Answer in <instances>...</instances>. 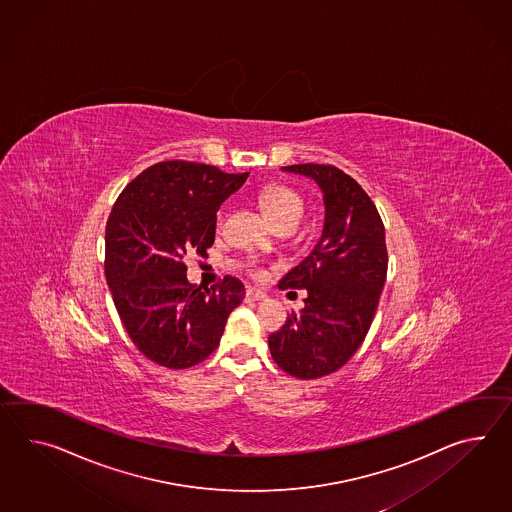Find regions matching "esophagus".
Here are the masks:
<instances>
[{
    "label": "esophagus",
    "mask_w": 512,
    "mask_h": 512,
    "mask_svg": "<svg viewBox=\"0 0 512 512\" xmlns=\"http://www.w3.org/2000/svg\"><path fill=\"white\" fill-rule=\"evenodd\" d=\"M246 298L250 301H261L266 298V294L261 292V290H257V288H248V290H246Z\"/></svg>",
    "instance_id": "obj_1"
}]
</instances>
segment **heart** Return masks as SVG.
<instances>
[{
    "label": "heart",
    "instance_id": "heart-1",
    "mask_svg": "<svg viewBox=\"0 0 512 512\" xmlns=\"http://www.w3.org/2000/svg\"><path fill=\"white\" fill-rule=\"evenodd\" d=\"M257 203L266 220L274 227L285 222H300L303 214V200L300 194L285 185L272 183L262 187L257 194ZM222 222H224V211H218L216 227H220Z\"/></svg>",
    "mask_w": 512,
    "mask_h": 512
}]
</instances>
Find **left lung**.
<instances>
[{
    "label": "left lung",
    "instance_id": "obj_1",
    "mask_svg": "<svg viewBox=\"0 0 512 512\" xmlns=\"http://www.w3.org/2000/svg\"><path fill=\"white\" fill-rule=\"evenodd\" d=\"M281 170L307 175L324 194L322 237L279 288H305L300 314L268 338L281 370L298 379L337 372L361 348L387 279L385 225L361 185L331 164H292Z\"/></svg>",
    "mask_w": 512,
    "mask_h": 512
}]
</instances>
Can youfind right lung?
I'll list each match as a JSON object with an SVG mask.
<instances>
[{
    "instance_id": "1",
    "label": "right lung",
    "mask_w": 512,
    "mask_h": 512,
    "mask_svg": "<svg viewBox=\"0 0 512 512\" xmlns=\"http://www.w3.org/2000/svg\"><path fill=\"white\" fill-rule=\"evenodd\" d=\"M246 174L164 161L122 190L105 229V275L125 331L144 357L172 370L205 361L244 285L225 275L211 288L188 283L185 257L207 255L216 211Z\"/></svg>"
}]
</instances>
